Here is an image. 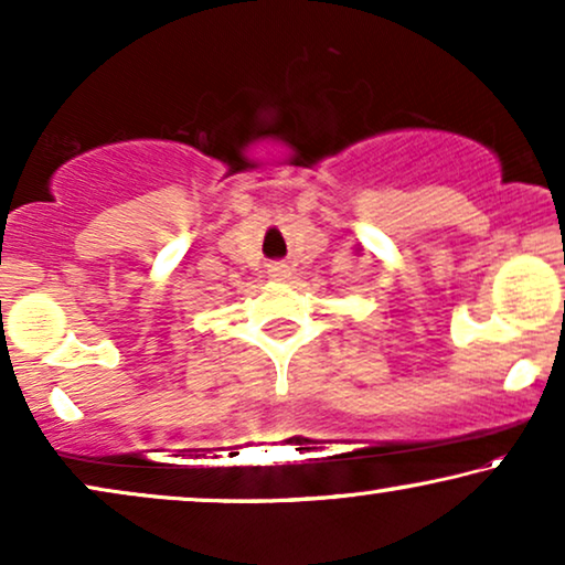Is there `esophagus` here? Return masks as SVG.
<instances>
[{"instance_id": "obj_1", "label": "esophagus", "mask_w": 565, "mask_h": 565, "mask_svg": "<svg viewBox=\"0 0 565 565\" xmlns=\"http://www.w3.org/2000/svg\"><path fill=\"white\" fill-rule=\"evenodd\" d=\"M267 273H269V277H273V280L282 282V280H288V277H290V267L282 265V262H277V265H269Z\"/></svg>"}]
</instances>
